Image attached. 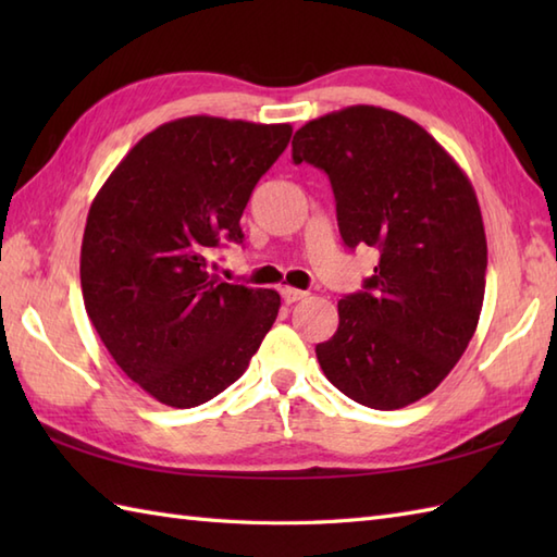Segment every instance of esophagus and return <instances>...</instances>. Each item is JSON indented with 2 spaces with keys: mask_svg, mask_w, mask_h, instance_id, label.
<instances>
[{
  "mask_svg": "<svg viewBox=\"0 0 557 557\" xmlns=\"http://www.w3.org/2000/svg\"><path fill=\"white\" fill-rule=\"evenodd\" d=\"M280 294H282V299H285V304H294V301H301L309 297V292L297 289V287H282Z\"/></svg>",
  "mask_w": 557,
  "mask_h": 557,
  "instance_id": "1",
  "label": "esophagus"
}]
</instances>
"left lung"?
I'll list each match as a JSON object with an SVG mask.
<instances>
[{
    "label": "left lung",
    "mask_w": 557,
    "mask_h": 557,
    "mask_svg": "<svg viewBox=\"0 0 557 557\" xmlns=\"http://www.w3.org/2000/svg\"><path fill=\"white\" fill-rule=\"evenodd\" d=\"M292 158L330 176L345 244L381 251L363 292L337 301L318 363L363 407H407L445 381L476 333L488 248L474 186L423 126L373 104L304 124Z\"/></svg>",
    "instance_id": "8db88e82"
}]
</instances>
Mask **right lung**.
Returning a JSON list of instances; mask_svg holds the SVG:
<instances>
[{
  "instance_id": "add662e5",
  "label": "right lung",
  "mask_w": 557,
  "mask_h": 557,
  "mask_svg": "<svg viewBox=\"0 0 557 557\" xmlns=\"http://www.w3.org/2000/svg\"><path fill=\"white\" fill-rule=\"evenodd\" d=\"M289 138V124L184 116L140 138L90 203L83 304L116 366L162 405L227 389L275 323L280 294L222 282L210 253L242 244V212Z\"/></svg>"
}]
</instances>
